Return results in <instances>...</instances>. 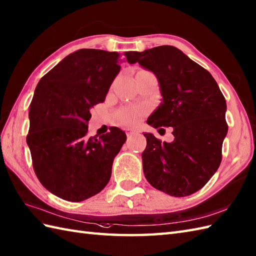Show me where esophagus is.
<instances>
[{"instance_id":"34e87169","label":"esophagus","mask_w":256,"mask_h":256,"mask_svg":"<svg viewBox=\"0 0 256 256\" xmlns=\"http://www.w3.org/2000/svg\"><path fill=\"white\" fill-rule=\"evenodd\" d=\"M136 134V132L134 129H128L127 130V136H132V134Z\"/></svg>"}]
</instances>
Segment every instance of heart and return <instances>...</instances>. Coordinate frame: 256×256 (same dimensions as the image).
I'll list each match as a JSON object with an SVG mask.
<instances>
[{
	"label": "heart",
	"mask_w": 256,
	"mask_h": 256,
	"mask_svg": "<svg viewBox=\"0 0 256 256\" xmlns=\"http://www.w3.org/2000/svg\"><path fill=\"white\" fill-rule=\"evenodd\" d=\"M146 108L142 105H134V106L124 108L118 113V120L126 126H132L138 124L141 118L146 115Z\"/></svg>",
	"instance_id": "heart-1"
}]
</instances>
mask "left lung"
<instances>
[{"label":"left lung","instance_id":"obj_1","mask_svg":"<svg viewBox=\"0 0 256 256\" xmlns=\"http://www.w3.org/2000/svg\"><path fill=\"white\" fill-rule=\"evenodd\" d=\"M126 56L128 63H139L158 80L163 98L146 122L174 129L172 142L144 134V176L155 189L172 196H190L203 188L220 165L228 132L226 100L213 76L175 46Z\"/></svg>","mask_w":256,"mask_h":256}]
</instances>
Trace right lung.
Returning a JSON list of instances; mask_svg holds the SVG:
<instances>
[{"instance_id": "right-lung-1", "label": "right lung", "mask_w": 256, "mask_h": 256, "mask_svg": "<svg viewBox=\"0 0 256 256\" xmlns=\"http://www.w3.org/2000/svg\"><path fill=\"white\" fill-rule=\"evenodd\" d=\"M122 62L117 52L81 48L46 74L34 90L27 144L40 182L63 200H86L110 182L126 134L117 127L98 138L86 134L90 110L104 102Z\"/></svg>"}]
</instances>
